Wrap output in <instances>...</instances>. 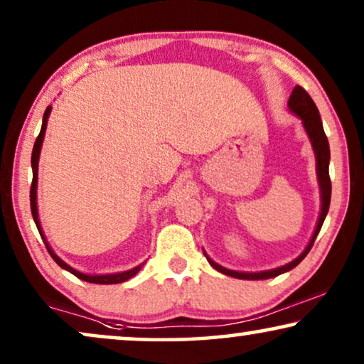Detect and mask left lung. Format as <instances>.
<instances>
[{
    "label": "left lung",
    "mask_w": 364,
    "mask_h": 364,
    "mask_svg": "<svg viewBox=\"0 0 364 364\" xmlns=\"http://www.w3.org/2000/svg\"><path fill=\"white\" fill-rule=\"evenodd\" d=\"M288 107H290V111L295 112L296 116H300V119L303 121V126H305V129H306L308 137H310V141H311L313 151H315V156H316V173H318V182H320V191H321V213H320V218H318L315 233H313L310 243H308L305 252H303L300 257L295 258V260L290 263H287V265L275 268V270L258 272V273L233 272V270H227V268L220 267L218 263L210 260V258L205 255L208 263H210L215 270L225 273V275H228V277L242 278V280H267V278L282 275V273L295 268L298 263H300L303 258L308 255V252L311 250L313 243H315V238L321 230L323 222H325L328 208H330L331 181H330V171H328V167H330V144H328L326 134H325V131H323L320 112H318L316 104L313 102L310 94H308L301 86H295V89L291 91V96H290V99H288Z\"/></svg>",
    "instance_id": "left-lung-1"
}]
</instances>
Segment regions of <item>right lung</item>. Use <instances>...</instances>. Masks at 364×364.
I'll use <instances>...</instances> for the list:
<instances>
[{
	"label": "right lung",
	"mask_w": 364,
	"mask_h": 364,
	"mask_svg": "<svg viewBox=\"0 0 364 364\" xmlns=\"http://www.w3.org/2000/svg\"><path fill=\"white\" fill-rule=\"evenodd\" d=\"M49 112H51V106H48L46 111H44V116H43V126H41V132H39V136L36 137V142H34V147H33V154H31V167H33V182H31V191H29V202H31V213H33V218H34V223H36L39 233H41L43 237V232H41V225H39V220H38V207H36V187H38V162H39V152H41V146H43V139H44V132H46V126H48V117H49ZM44 240V245H46L49 255L53 257V260L58 263L59 267L64 268V270H68L69 273H73L74 277L81 278L84 282H89V283H99V285H111V283H122L129 280V278H132L136 273L141 270L142 265H137L136 268H132V270H127V272H121V273H114V275H84V273L74 270L68 265V263H64L61 258H59L56 253L51 250V247L48 245L46 238L43 237Z\"/></svg>",
	"instance_id": "right-lung-1"
}]
</instances>
